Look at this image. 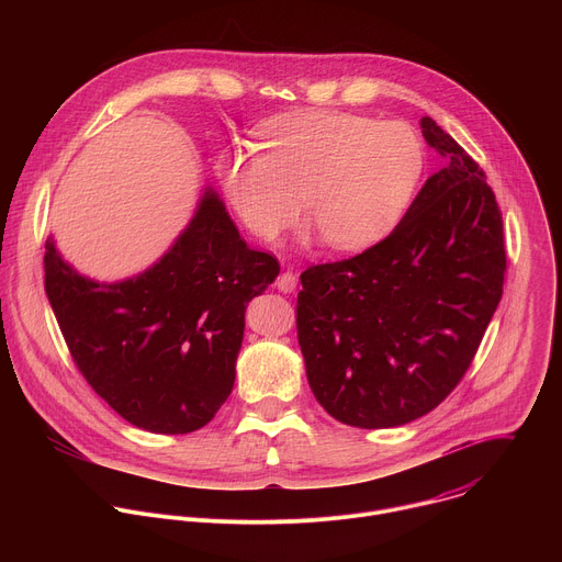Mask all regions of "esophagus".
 I'll return each mask as SVG.
<instances>
[{"mask_svg":"<svg viewBox=\"0 0 562 562\" xmlns=\"http://www.w3.org/2000/svg\"><path fill=\"white\" fill-rule=\"evenodd\" d=\"M278 289L282 291V293H293L295 291V286H297V276L293 273V271H284L280 278H278Z\"/></svg>","mask_w":562,"mask_h":562,"instance_id":"esophagus-1","label":"esophagus"}]
</instances>
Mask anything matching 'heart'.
I'll use <instances>...</instances> for the list:
<instances>
[{"label": "heart", "mask_w": 562, "mask_h": 562, "mask_svg": "<svg viewBox=\"0 0 562 562\" xmlns=\"http://www.w3.org/2000/svg\"><path fill=\"white\" fill-rule=\"evenodd\" d=\"M260 146L224 150L217 178L239 222L267 243L295 220L302 193L329 247L367 249L403 220L425 171V144L409 124L342 111L273 117Z\"/></svg>", "instance_id": "b5f03b06"}]
</instances>
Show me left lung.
<instances>
[{
    "label": "left lung",
    "mask_w": 562,
    "mask_h": 562,
    "mask_svg": "<svg viewBox=\"0 0 562 562\" xmlns=\"http://www.w3.org/2000/svg\"><path fill=\"white\" fill-rule=\"evenodd\" d=\"M447 165L371 249L308 267L295 323L308 386L336 420L407 425L467 373L503 297V215L487 176L431 117Z\"/></svg>",
    "instance_id": "8db88e82"
}]
</instances>
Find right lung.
<instances>
[{"mask_svg": "<svg viewBox=\"0 0 562 562\" xmlns=\"http://www.w3.org/2000/svg\"><path fill=\"white\" fill-rule=\"evenodd\" d=\"M278 273L213 189L176 245L135 278L79 276L53 237L44 254V289L77 369L126 423L171 436L204 427L226 403L247 304Z\"/></svg>", "mask_w": 562, "mask_h": 562, "instance_id": "right-lung-1", "label": "right lung"}]
</instances>
